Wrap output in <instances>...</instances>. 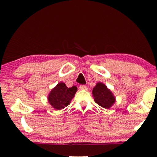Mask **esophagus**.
Returning a JSON list of instances; mask_svg holds the SVG:
<instances>
[{"label": "esophagus", "instance_id": "34e87169", "mask_svg": "<svg viewBox=\"0 0 157 157\" xmlns=\"http://www.w3.org/2000/svg\"><path fill=\"white\" fill-rule=\"evenodd\" d=\"M79 89L81 90H84V91H86V90H87V86H85V85H81V86H79Z\"/></svg>", "mask_w": 157, "mask_h": 157}]
</instances>
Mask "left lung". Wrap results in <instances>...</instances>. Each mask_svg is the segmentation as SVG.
<instances>
[{"label": "left lung", "instance_id": "8db88e82", "mask_svg": "<svg viewBox=\"0 0 157 157\" xmlns=\"http://www.w3.org/2000/svg\"><path fill=\"white\" fill-rule=\"evenodd\" d=\"M93 96L95 102L105 109H110L116 102V97L105 84L98 82L93 89Z\"/></svg>", "mask_w": 157, "mask_h": 157}]
</instances>
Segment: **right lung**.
<instances>
[{"mask_svg": "<svg viewBox=\"0 0 157 157\" xmlns=\"http://www.w3.org/2000/svg\"><path fill=\"white\" fill-rule=\"evenodd\" d=\"M78 88L73 86L68 88L65 83L61 82L48 95V101L54 109L61 110L67 107L75 96Z\"/></svg>", "mask_w": 157, "mask_h": 157, "instance_id": "add662e5", "label": "right lung"}]
</instances>
